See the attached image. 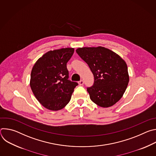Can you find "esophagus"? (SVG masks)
<instances>
[{
    "instance_id": "34e87169",
    "label": "esophagus",
    "mask_w": 156,
    "mask_h": 156,
    "mask_svg": "<svg viewBox=\"0 0 156 156\" xmlns=\"http://www.w3.org/2000/svg\"><path fill=\"white\" fill-rule=\"evenodd\" d=\"M78 84H79V85H83V84H84V81L83 80H80L79 82H78Z\"/></svg>"
}]
</instances>
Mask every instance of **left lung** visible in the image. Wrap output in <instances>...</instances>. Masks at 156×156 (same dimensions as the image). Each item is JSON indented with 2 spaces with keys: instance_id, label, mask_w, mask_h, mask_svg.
I'll list each match as a JSON object with an SVG mask.
<instances>
[{
  "instance_id": "obj_1",
  "label": "left lung",
  "mask_w": 156,
  "mask_h": 156,
  "mask_svg": "<svg viewBox=\"0 0 156 156\" xmlns=\"http://www.w3.org/2000/svg\"><path fill=\"white\" fill-rule=\"evenodd\" d=\"M76 52L94 77L93 85L87 87L91 100L102 107L114 105L123 96L129 82L126 62L104 47L78 48Z\"/></svg>"
}]
</instances>
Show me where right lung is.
<instances>
[{
  "label": "right lung",
  "mask_w": 156,
  "mask_h": 156,
  "mask_svg": "<svg viewBox=\"0 0 156 156\" xmlns=\"http://www.w3.org/2000/svg\"><path fill=\"white\" fill-rule=\"evenodd\" d=\"M73 48L50 51L39 58L31 70L30 86L41 104L51 110H58L67 104L76 82L69 80L66 63Z\"/></svg>",
  "instance_id": "1"
}]
</instances>
